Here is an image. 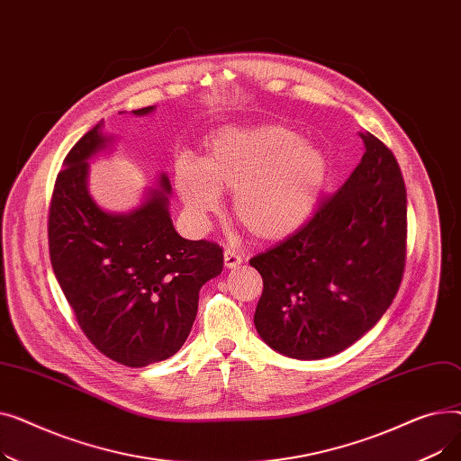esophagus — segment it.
Wrapping results in <instances>:
<instances>
[{
    "label": "esophagus",
    "mask_w": 461,
    "mask_h": 461,
    "mask_svg": "<svg viewBox=\"0 0 461 461\" xmlns=\"http://www.w3.org/2000/svg\"><path fill=\"white\" fill-rule=\"evenodd\" d=\"M240 263H243V256H240L239 252H235L231 249L224 250V265L228 269H235V267H239Z\"/></svg>",
    "instance_id": "obj_1"
}]
</instances>
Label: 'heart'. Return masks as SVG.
I'll use <instances>...</instances> for the list:
<instances>
[{"label":"heart","instance_id":"b5f03b06","mask_svg":"<svg viewBox=\"0 0 461 461\" xmlns=\"http://www.w3.org/2000/svg\"><path fill=\"white\" fill-rule=\"evenodd\" d=\"M327 164L323 155L284 127L218 132L203 166L181 160L176 186L196 221L222 209V194H235L239 224L261 240L297 231L316 205Z\"/></svg>","mask_w":461,"mask_h":461}]
</instances>
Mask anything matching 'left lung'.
I'll use <instances>...</instances> for the list:
<instances>
[{
	"label": "left lung",
	"mask_w": 461,
	"mask_h": 461,
	"mask_svg": "<svg viewBox=\"0 0 461 461\" xmlns=\"http://www.w3.org/2000/svg\"><path fill=\"white\" fill-rule=\"evenodd\" d=\"M348 181L310 221L250 259L263 278L254 325L275 351L301 360L336 355L379 320L405 267L407 198L400 166L374 134Z\"/></svg>",
	"instance_id": "1"
}]
</instances>
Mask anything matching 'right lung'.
Returning <instances> with one entry per match:
<instances>
[{"label": "right lung", "instance_id": "obj_1", "mask_svg": "<svg viewBox=\"0 0 461 461\" xmlns=\"http://www.w3.org/2000/svg\"><path fill=\"white\" fill-rule=\"evenodd\" d=\"M103 125L86 132L63 160L48 214V247L89 342L119 365L143 368L181 349L196 320L200 289L222 273L224 254L211 240H186L176 231L166 174L131 212H106L95 203L87 174L89 158L110 143Z\"/></svg>", "mask_w": 461, "mask_h": 461}]
</instances>
